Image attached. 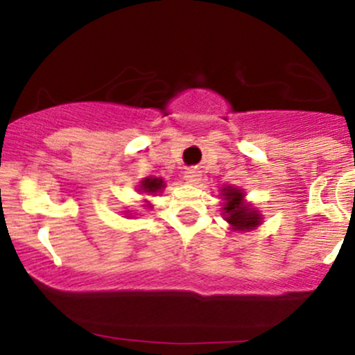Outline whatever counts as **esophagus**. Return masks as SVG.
I'll use <instances>...</instances> for the list:
<instances>
[{
	"mask_svg": "<svg viewBox=\"0 0 355 355\" xmlns=\"http://www.w3.org/2000/svg\"><path fill=\"white\" fill-rule=\"evenodd\" d=\"M185 180L189 183H197L200 180V175H198V172H195V170H189V172H185Z\"/></svg>",
	"mask_w": 355,
	"mask_h": 355,
	"instance_id": "esophagus-1",
	"label": "esophagus"
}]
</instances>
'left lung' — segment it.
Listing matches in <instances>:
<instances>
[{
    "instance_id": "8db88e82",
    "label": "left lung",
    "mask_w": 355,
    "mask_h": 355,
    "mask_svg": "<svg viewBox=\"0 0 355 355\" xmlns=\"http://www.w3.org/2000/svg\"><path fill=\"white\" fill-rule=\"evenodd\" d=\"M223 195V215L225 220L230 223L234 230H252L257 225H260L262 222V215L259 214V210L252 209L248 203L243 202V193L242 190L234 189V187H223L222 189Z\"/></svg>"
}]
</instances>
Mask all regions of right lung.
Listing matches in <instances>:
<instances>
[{
	"label": "right lung",
	"mask_w": 355,
	"mask_h": 355,
	"mask_svg": "<svg viewBox=\"0 0 355 355\" xmlns=\"http://www.w3.org/2000/svg\"><path fill=\"white\" fill-rule=\"evenodd\" d=\"M162 189H165V183L162 178H157V177L145 178V180H141V185H140V190L150 195H155L157 191H162Z\"/></svg>",
	"instance_id": "obj_1"
}]
</instances>
